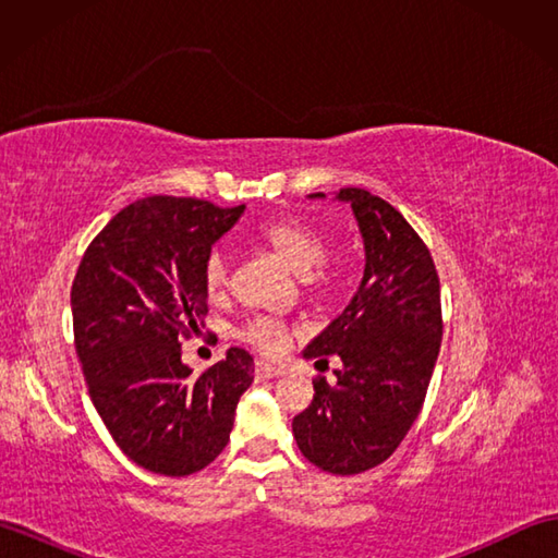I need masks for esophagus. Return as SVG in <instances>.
<instances>
[{
	"instance_id": "esophagus-1",
	"label": "esophagus",
	"mask_w": 558,
	"mask_h": 558,
	"mask_svg": "<svg viewBox=\"0 0 558 558\" xmlns=\"http://www.w3.org/2000/svg\"><path fill=\"white\" fill-rule=\"evenodd\" d=\"M254 372H256V376H258V378H276V376H282V374H286V369H282V366L268 364V362H264V360L256 362Z\"/></svg>"
}]
</instances>
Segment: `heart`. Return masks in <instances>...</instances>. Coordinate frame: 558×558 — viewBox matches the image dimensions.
I'll return each mask as SVG.
<instances>
[{
    "label": "heart",
    "mask_w": 558,
    "mask_h": 558,
    "mask_svg": "<svg viewBox=\"0 0 558 558\" xmlns=\"http://www.w3.org/2000/svg\"><path fill=\"white\" fill-rule=\"evenodd\" d=\"M254 242L298 272L312 300H328L340 290V270L326 258V234L314 222L294 216H280L260 225ZM201 286L208 302H222L230 292V272L225 258L213 252L201 268ZM240 338L260 354L276 357L288 348L292 328L276 316H254L240 328Z\"/></svg>",
    "instance_id": "b5f03b06"
}]
</instances>
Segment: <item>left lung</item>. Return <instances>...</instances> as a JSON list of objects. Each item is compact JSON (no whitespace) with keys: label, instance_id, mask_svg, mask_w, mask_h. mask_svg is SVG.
<instances>
[{"label":"left lung","instance_id":"obj_1","mask_svg":"<svg viewBox=\"0 0 558 558\" xmlns=\"http://www.w3.org/2000/svg\"><path fill=\"white\" fill-rule=\"evenodd\" d=\"M338 198L360 222L364 278L345 312L304 350L316 366L338 360V381L316 378L292 432L316 468L360 475L393 456L424 405L441 348V286L424 240L388 201L357 186Z\"/></svg>","mask_w":558,"mask_h":558}]
</instances>
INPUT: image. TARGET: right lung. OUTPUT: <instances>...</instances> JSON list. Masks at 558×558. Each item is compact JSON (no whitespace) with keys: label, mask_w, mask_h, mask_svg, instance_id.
<instances>
[{"label":"right lung","mask_w":558,"mask_h":558,"mask_svg":"<svg viewBox=\"0 0 558 558\" xmlns=\"http://www.w3.org/2000/svg\"><path fill=\"white\" fill-rule=\"evenodd\" d=\"M242 210L138 198L88 244L71 286L74 345L93 405L122 453L156 475L184 477L216 460L254 381L246 350L230 348L194 376L180 345L204 328L201 268Z\"/></svg>","instance_id":"add662e5"}]
</instances>
